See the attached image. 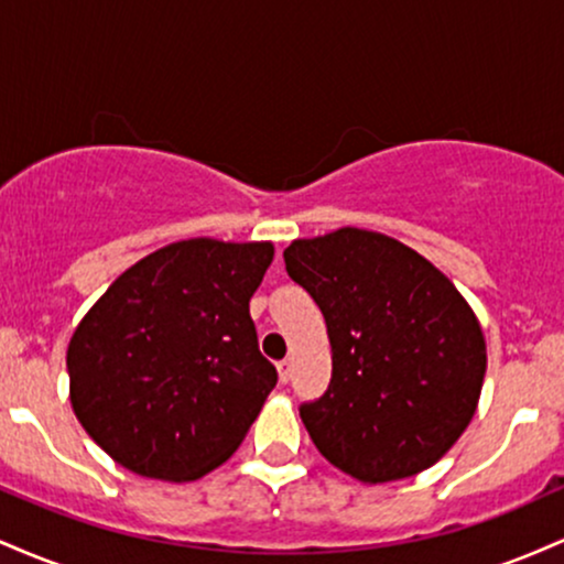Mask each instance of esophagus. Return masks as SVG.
<instances>
[{"mask_svg": "<svg viewBox=\"0 0 564 564\" xmlns=\"http://www.w3.org/2000/svg\"><path fill=\"white\" fill-rule=\"evenodd\" d=\"M278 379H281L283 384L291 379V360H281V364H278Z\"/></svg>", "mask_w": 564, "mask_h": 564, "instance_id": "34e87169", "label": "esophagus"}]
</instances>
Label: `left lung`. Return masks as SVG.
<instances>
[{
    "mask_svg": "<svg viewBox=\"0 0 564 564\" xmlns=\"http://www.w3.org/2000/svg\"><path fill=\"white\" fill-rule=\"evenodd\" d=\"M283 260L332 341V384L300 408L315 448L366 485L430 469L480 403L488 349L475 310L448 275L384 232L296 238Z\"/></svg>",
    "mask_w": 564,
    "mask_h": 564,
    "instance_id": "8db88e82",
    "label": "left lung"
}]
</instances>
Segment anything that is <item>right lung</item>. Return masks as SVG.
Wrapping results in <instances>:
<instances>
[{
	"label": "right lung",
	"mask_w": 564,
	"mask_h": 564,
	"mask_svg": "<svg viewBox=\"0 0 564 564\" xmlns=\"http://www.w3.org/2000/svg\"><path fill=\"white\" fill-rule=\"evenodd\" d=\"M270 241L187 238L124 270L68 341V394L116 464L191 482L225 464L273 392L249 300Z\"/></svg>",
	"instance_id": "1"
}]
</instances>
